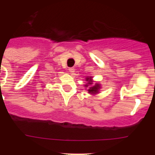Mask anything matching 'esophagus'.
Wrapping results in <instances>:
<instances>
[{
  "instance_id": "34e87169",
  "label": "esophagus",
  "mask_w": 155,
  "mask_h": 155,
  "mask_svg": "<svg viewBox=\"0 0 155 155\" xmlns=\"http://www.w3.org/2000/svg\"><path fill=\"white\" fill-rule=\"evenodd\" d=\"M68 70H69V72H70V73H73L75 72L74 68H70L68 69Z\"/></svg>"
}]
</instances>
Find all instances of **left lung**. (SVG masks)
I'll list each match as a JSON object with an SVG mask.
<instances>
[{"instance_id":"obj_1","label":"left lung","mask_w":155,"mask_h":155,"mask_svg":"<svg viewBox=\"0 0 155 155\" xmlns=\"http://www.w3.org/2000/svg\"><path fill=\"white\" fill-rule=\"evenodd\" d=\"M85 81L87 82V83L84 86L87 88L88 94L91 95H96L98 93H100V89L101 88V84L98 83V82L94 84L93 77L92 76H87L85 78Z\"/></svg>"}]
</instances>
